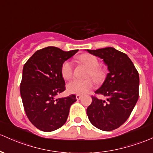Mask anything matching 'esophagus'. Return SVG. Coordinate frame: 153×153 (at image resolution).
Masks as SVG:
<instances>
[{"mask_svg":"<svg viewBox=\"0 0 153 153\" xmlns=\"http://www.w3.org/2000/svg\"><path fill=\"white\" fill-rule=\"evenodd\" d=\"M80 98H81V95L76 94V99H77V100H80Z\"/></svg>","mask_w":153,"mask_h":153,"instance_id":"34e87169","label":"esophagus"}]
</instances>
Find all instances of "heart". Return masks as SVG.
Instances as JSON below:
<instances>
[{
  "label": "heart",
  "mask_w": 153,
  "mask_h": 153,
  "mask_svg": "<svg viewBox=\"0 0 153 153\" xmlns=\"http://www.w3.org/2000/svg\"><path fill=\"white\" fill-rule=\"evenodd\" d=\"M79 59L82 62L88 70V75H91L96 80L101 79L103 76V73L100 69L97 68L99 62L94 56L88 53L81 55ZM62 76L65 79H70L73 75V64L70 61L64 62L61 67ZM94 81L91 78L85 80L73 79L67 85V89L69 93L77 94H84L88 92L93 88Z\"/></svg>",
  "instance_id": "1"
}]
</instances>
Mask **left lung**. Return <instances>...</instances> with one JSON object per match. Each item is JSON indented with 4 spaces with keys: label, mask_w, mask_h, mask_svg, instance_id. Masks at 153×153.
<instances>
[{
    "label": "left lung",
    "mask_w": 153,
    "mask_h": 153,
    "mask_svg": "<svg viewBox=\"0 0 153 153\" xmlns=\"http://www.w3.org/2000/svg\"><path fill=\"white\" fill-rule=\"evenodd\" d=\"M86 51L102 59L109 70L105 81L95 91L106 100L92 97L87 115L96 128L110 131L126 121L137 104L139 73L128 56L112 47Z\"/></svg>",
    "instance_id": "obj_1"
}]
</instances>
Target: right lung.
<instances>
[{
    "label": "right lung",
    "mask_w": 153,
    "mask_h": 153,
    "mask_svg": "<svg viewBox=\"0 0 153 153\" xmlns=\"http://www.w3.org/2000/svg\"><path fill=\"white\" fill-rule=\"evenodd\" d=\"M78 50L70 51L48 46L35 52L23 67L20 94L25 113L37 128L49 132L66 123L75 95L57 98L65 90L61 74L64 62Z\"/></svg>",
    "instance_id": "obj_1"
}]
</instances>
